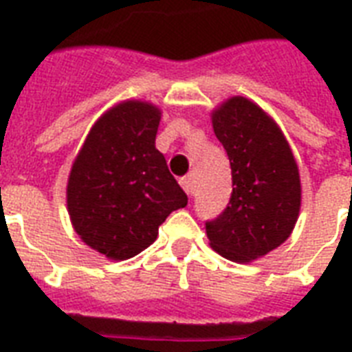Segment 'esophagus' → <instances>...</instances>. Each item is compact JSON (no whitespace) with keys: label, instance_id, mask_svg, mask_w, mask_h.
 Returning a JSON list of instances; mask_svg holds the SVG:
<instances>
[{"label":"esophagus","instance_id":"obj_1","mask_svg":"<svg viewBox=\"0 0 352 352\" xmlns=\"http://www.w3.org/2000/svg\"><path fill=\"white\" fill-rule=\"evenodd\" d=\"M181 186L182 190L190 195V197H193V193H195V179H193L192 173H188V175L182 177Z\"/></svg>","mask_w":352,"mask_h":352}]
</instances>
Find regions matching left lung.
<instances>
[{
    "instance_id": "8db88e82",
    "label": "left lung",
    "mask_w": 352,
    "mask_h": 352,
    "mask_svg": "<svg viewBox=\"0 0 352 352\" xmlns=\"http://www.w3.org/2000/svg\"><path fill=\"white\" fill-rule=\"evenodd\" d=\"M212 122L230 160L232 195L206 221V234L223 257L252 261L278 248L294 228L301 204L298 166L279 127L243 96L225 102Z\"/></svg>"
}]
</instances>
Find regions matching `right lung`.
I'll return each instance as SVG.
<instances>
[{"label": "right lung", "mask_w": 352, "mask_h": 352, "mask_svg": "<svg viewBox=\"0 0 352 352\" xmlns=\"http://www.w3.org/2000/svg\"><path fill=\"white\" fill-rule=\"evenodd\" d=\"M159 120L151 104H118L93 126L69 175L74 230L111 259L140 254L157 239L166 217L188 204L155 148Z\"/></svg>", "instance_id": "right-lung-1"}]
</instances>
